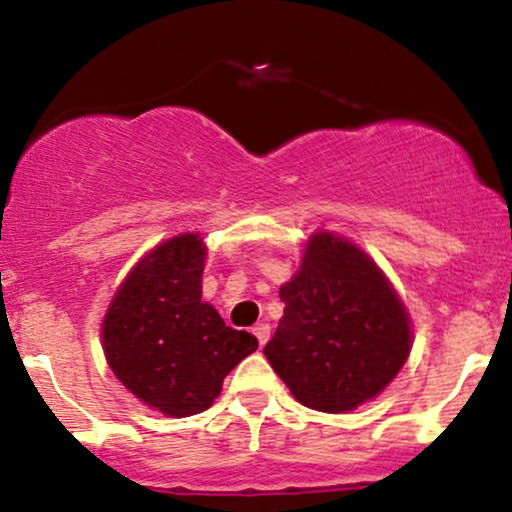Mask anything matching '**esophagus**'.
<instances>
[{
  "label": "esophagus",
  "mask_w": 512,
  "mask_h": 512,
  "mask_svg": "<svg viewBox=\"0 0 512 512\" xmlns=\"http://www.w3.org/2000/svg\"><path fill=\"white\" fill-rule=\"evenodd\" d=\"M269 332H272V327L267 325V322H257L255 327H252V334L257 337V342H260V346H264L269 342Z\"/></svg>",
  "instance_id": "34e87169"
}]
</instances>
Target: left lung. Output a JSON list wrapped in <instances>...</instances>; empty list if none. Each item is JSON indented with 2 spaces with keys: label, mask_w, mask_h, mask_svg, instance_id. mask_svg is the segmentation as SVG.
I'll return each mask as SVG.
<instances>
[{
  "label": "left lung",
  "mask_w": 512,
  "mask_h": 512,
  "mask_svg": "<svg viewBox=\"0 0 512 512\" xmlns=\"http://www.w3.org/2000/svg\"><path fill=\"white\" fill-rule=\"evenodd\" d=\"M264 356L305 407L339 414L383 392L409 356L402 301L366 252L317 233L289 284Z\"/></svg>",
  "instance_id": "obj_1"
}]
</instances>
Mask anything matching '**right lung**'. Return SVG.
I'll return each mask as SVG.
<instances>
[{
	"mask_svg": "<svg viewBox=\"0 0 512 512\" xmlns=\"http://www.w3.org/2000/svg\"><path fill=\"white\" fill-rule=\"evenodd\" d=\"M202 238L185 233L129 272L103 320L110 368L134 397L168 416L209 409L223 378L257 349L202 303Z\"/></svg>",
	"mask_w": 512,
	"mask_h": 512,
	"instance_id": "obj_1",
	"label": "right lung"
}]
</instances>
